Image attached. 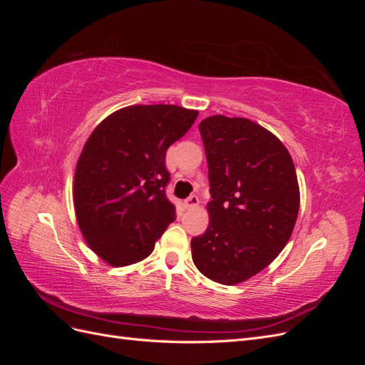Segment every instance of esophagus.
<instances>
[{
  "label": "esophagus",
  "mask_w": 365,
  "mask_h": 365,
  "mask_svg": "<svg viewBox=\"0 0 365 365\" xmlns=\"http://www.w3.org/2000/svg\"><path fill=\"white\" fill-rule=\"evenodd\" d=\"M197 204H200V197H197L196 195H192V196L187 197L182 205H184L185 210H190V208H195Z\"/></svg>",
  "instance_id": "esophagus-1"
}]
</instances>
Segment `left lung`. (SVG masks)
<instances>
[{
	"mask_svg": "<svg viewBox=\"0 0 365 365\" xmlns=\"http://www.w3.org/2000/svg\"><path fill=\"white\" fill-rule=\"evenodd\" d=\"M208 164L210 225L192 239V259L220 284L245 282L288 244L300 207L294 161L283 143L248 118L200 123Z\"/></svg>",
	"mask_w": 365,
	"mask_h": 365,
	"instance_id": "8db88e82",
	"label": "left lung"
}]
</instances>
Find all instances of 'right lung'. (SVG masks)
<instances>
[{
    "label": "right lung",
    "mask_w": 365,
    "mask_h": 365,
    "mask_svg": "<svg viewBox=\"0 0 365 365\" xmlns=\"http://www.w3.org/2000/svg\"><path fill=\"white\" fill-rule=\"evenodd\" d=\"M196 117L176 105H134L108 115L86 140L74 175L76 217L111 267L146 259L175 220L165 152Z\"/></svg>",
    "instance_id": "1"
}]
</instances>
